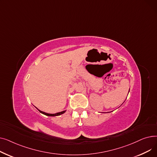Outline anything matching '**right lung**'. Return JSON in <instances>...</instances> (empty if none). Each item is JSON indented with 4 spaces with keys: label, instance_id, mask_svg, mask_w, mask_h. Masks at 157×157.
<instances>
[{
    "label": "right lung",
    "instance_id": "right-lung-1",
    "mask_svg": "<svg viewBox=\"0 0 157 157\" xmlns=\"http://www.w3.org/2000/svg\"><path fill=\"white\" fill-rule=\"evenodd\" d=\"M38 110H39V109H38ZM39 111L40 113H43V114L46 115V116H49V117L59 116V115H60V114H63V113L65 112V111H62V112H60V113H55V114H49V113H44V112H43V111H40V110H39Z\"/></svg>",
    "mask_w": 157,
    "mask_h": 157
}]
</instances>
